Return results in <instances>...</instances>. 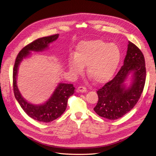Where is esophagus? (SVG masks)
<instances>
[{
    "mask_svg": "<svg viewBox=\"0 0 156 156\" xmlns=\"http://www.w3.org/2000/svg\"><path fill=\"white\" fill-rule=\"evenodd\" d=\"M77 92H87V88L84 87H79L77 88Z\"/></svg>",
    "mask_w": 156,
    "mask_h": 156,
    "instance_id": "esophagus-1",
    "label": "esophagus"
}]
</instances>
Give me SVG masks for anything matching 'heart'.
I'll return each instance as SVG.
<instances>
[{
  "label": "heart",
  "mask_w": 156,
  "mask_h": 156,
  "mask_svg": "<svg viewBox=\"0 0 156 156\" xmlns=\"http://www.w3.org/2000/svg\"><path fill=\"white\" fill-rule=\"evenodd\" d=\"M121 57L116 45L101 40L83 41L76 49L75 56L68 58V67L74 76L83 73L87 66V74L98 83L108 81L115 74Z\"/></svg>",
  "instance_id": "b5f03b06"
}]
</instances>
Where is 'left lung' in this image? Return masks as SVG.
<instances>
[{
  "instance_id": "left-lung-1",
  "label": "left lung",
  "mask_w": 156,
  "mask_h": 156,
  "mask_svg": "<svg viewBox=\"0 0 156 156\" xmlns=\"http://www.w3.org/2000/svg\"><path fill=\"white\" fill-rule=\"evenodd\" d=\"M124 65L114 79L97 91L98 101L94 110L108 120H116L134 107L142 94L146 81L144 55L138 47L128 41ZM133 74L130 87L126 88L124 82L128 75Z\"/></svg>"
}]
</instances>
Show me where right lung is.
Instances as JSON below:
<instances>
[{
	"mask_svg": "<svg viewBox=\"0 0 156 156\" xmlns=\"http://www.w3.org/2000/svg\"><path fill=\"white\" fill-rule=\"evenodd\" d=\"M58 34L40 37L24 47L18 53L13 69V88L16 99L21 108L32 119L42 122H50L58 119L67 107L68 98L75 92L72 84L60 83L49 100L43 105H35L27 102L19 91L17 86V75L19 65L23 58L30 54V51H41L48 48L51 42L58 38Z\"/></svg>",
	"mask_w": 156,
	"mask_h": 156,
	"instance_id": "obj_1",
	"label": "right lung"
}]
</instances>
